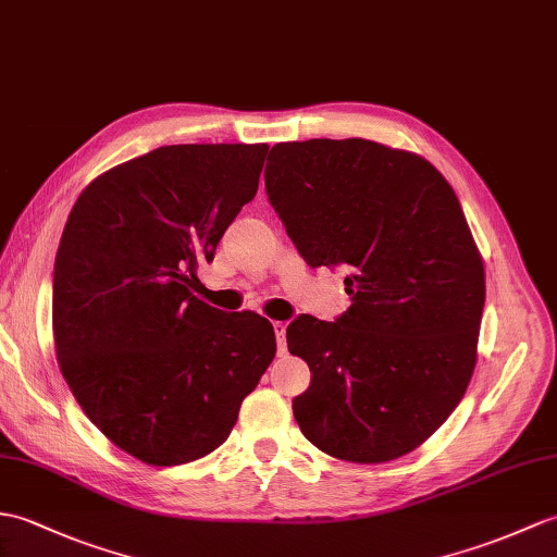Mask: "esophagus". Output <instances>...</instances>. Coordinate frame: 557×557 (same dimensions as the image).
<instances>
[{
	"label": "esophagus",
	"instance_id": "esophagus-1",
	"mask_svg": "<svg viewBox=\"0 0 557 557\" xmlns=\"http://www.w3.org/2000/svg\"><path fill=\"white\" fill-rule=\"evenodd\" d=\"M273 327H275L280 354H284V351H287V322H273Z\"/></svg>",
	"mask_w": 557,
	"mask_h": 557
}]
</instances>
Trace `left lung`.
<instances>
[{"instance_id": "8db88e82", "label": "left lung", "mask_w": 557, "mask_h": 557, "mask_svg": "<svg viewBox=\"0 0 557 557\" xmlns=\"http://www.w3.org/2000/svg\"><path fill=\"white\" fill-rule=\"evenodd\" d=\"M265 194L310 268L348 270V310L287 327L313 374L292 404L304 436L351 462L410 454L476 363L484 265L456 191L416 153L351 137L275 145Z\"/></svg>"}]
</instances>
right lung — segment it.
<instances>
[{"mask_svg": "<svg viewBox=\"0 0 557 557\" xmlns=\"http://www.w3.org/2000/svg\"><path fill=\"white\" fill-rule=\"evenodd\" d=\"M268 145H173L77 197L54 263L63 377L99 432L157 468L209 456L273 363L275 330L191 294L258 191Z\"/></svg>", "mask_w": 557, "mask_h": 557, "instance_id": "right-lung-1", "label": "right lung"}]
</instances>
